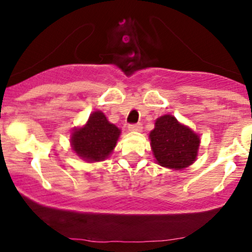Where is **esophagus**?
Instances as JSON below:
<instances>
[{
  "label": "esophagus",
  "instance_id": "esophagus-1",
  "mask_svg": "<svg viewBox=\"0 0 252 252\" xmlns=\"http://www.w3.org/2000/svg\"><path fill=\"white\" fill-rule=\"evenodd\" d=\"M128 128L130 131H142L143 126L141 123H135V124H129Z\"/></svg>",
  "mask_w": 252,
  "mask_h": 252
}]
</instances>
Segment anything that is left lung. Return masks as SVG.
<instances>
[{
    "label": "left lung",
    "mask_w": 252,
    "mask_h": 252,
    "mask_svg": "<svg viewBox=\"0 0 252 252\" xmlns=\"http://www.w3.org/2000/svg\"><path fill=\"white\" fill-rule=\"evenodd\" d=\"M150 144L158 164L182 169L195 161L200 140L189 126H182L170 115L158 118L150 132Z\"/></svg>",
    "instance_id": "obj_1"
}]
</instances>
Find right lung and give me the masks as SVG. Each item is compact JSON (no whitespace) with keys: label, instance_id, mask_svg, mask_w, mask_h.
<instances>
[{"label":"right lung","instance_id":"obj_1","mask_svg":"<svg viewBox=\"0 0 252 252\" xmlns=\"http://www.w3.org/2000/svg\"><path fill=\"white\" fill-rule=\"evenodd\" d=\"M120 134L121 130L109 123L103 112L96 111L85 126L72 132V148L85 161H103L114 150Z\"/></svg>","mask_w":252,"mask_h":252}]
</instances>
